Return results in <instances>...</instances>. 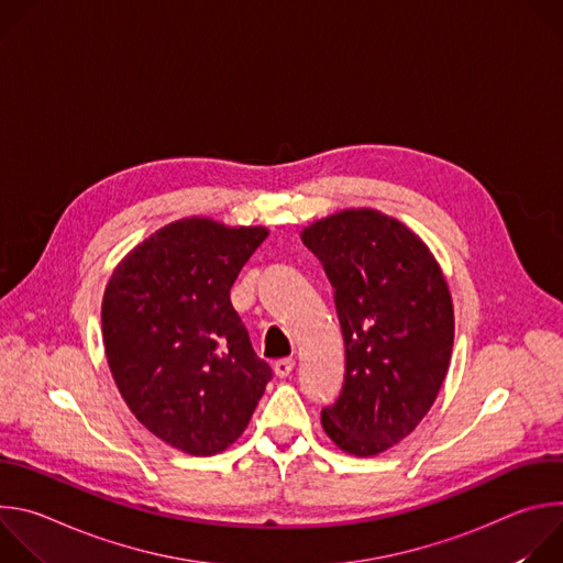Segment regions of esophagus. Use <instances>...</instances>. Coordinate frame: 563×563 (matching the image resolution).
I'll return each mask as SVG.
<instances>
[{"mask_svg":"<svg viewBox=\"0 0 563 563\" xmlns=\"http://www.w3.org/2000/svg\"><path fill=\"white\" fill-rule=\"evenodd\" d=\"M294 358H278L276 363H274V372H276V376H280V378H285V376H289L291 374V369H294Z\"/></svg>","mask_w":563,"mask_h":563,"instance_id":"obj_1","label":"esophagus"}]
</instances>
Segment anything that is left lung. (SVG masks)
Here are the masks:
<instances>
[{
    "instance_id": "obj_1",
    "label": "left lung",
    "mask_w": 563,
    "mask_h": 563,
    "mask_svg": "<svg viewBox=\"0 0 563 563\" xmlns=\"http://www.w3.org/2000/svg\"><path fill=\"white\" fill-rule=\"evenodd\" d=\"M323 263L345 341V383L320 423L347 454L374 456L404 441L445 380L454 309L423 240L376 209H345L302 229Z\"/></svg>"
}]
</instances>
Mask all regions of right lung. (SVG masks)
I'll return each instance as SVG.
<instances>
[{
    "instance_id": "obj_1",
    "label": "right lung",
    "mask_w": 563,
    "mask_h": 563,
    "mask_svg": "<svg viewBox=\"0 0 563 563\" xmlns=\"http://www.w3.org/2000/svg\"><path fill=\"white\" fill-rule=\"evenodd\" d=\"M267 233L198 216L176 220L131 250L104 289L113 380L135 419L187 454L227 450L272 380L229 298Z\"/></svg>"
}]
</instances>
